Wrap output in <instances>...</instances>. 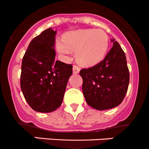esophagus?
<instances>
[{"label":"esophagus","instance_id":"obj_1","mask_svg":"<svg viewBox=\"0 0 149 149\" xmlns=\"http://www.w3.org/2000/svg\"><path fill=\"white\" fill-rule=\"evenodd\" d=\"M79 70H80V68L77 65L73 66V73L74 74H78L79 72Z\"/></svg>","mask_w":149,"mask_h":149}]
</instances>
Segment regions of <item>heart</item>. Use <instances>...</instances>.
I'll list each match as a JSON object with an SVG mask.
<instances>
[{"instance_id": "obj_1", "label": "heart", "mask_w": 149, "mask_h": 149, "mask_svg": "<svg viewBox=\"0 0 149 149\" xmlns=\"http://www.w3.org/2000/svg\"><path fill=\"white\" fill-rule=\"evenodd\" d=\"M109 47V37L101 29H79L67 33L63 40H57L56 48L64 56L76 51L78 61L84 65H93L105 56Z\"/></svg>"}]
</instances>
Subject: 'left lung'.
<instances>
[{"label": "left lung", "mask_w": 149, "mask_h": 149, "mask_svg": "<svg viewBox=\"0 0 149 149\" xmlns=\"http://www.w3.org/2000/svg\"><path fill=\"white\" fill-rule=\"evenodd\" d=\"M111 41L112 48L103 61L79 72L87 104L97 110L120 105L129 85L130 73L125 52L117 41Z\"/></svg>", "instance_id": "8db88e82"}]
</instances>
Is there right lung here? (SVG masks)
<instances>
[{
    "mask_svg": "<svg viewBox=\"0 0 149 149\" xmlns=\"http://www.w3.org/2000/svg\"><path fill=\"white\" fill-rule=\"evenodd\" d=\"M56 34L48 28L34 38L22 63V91L29 107L38 112H51L61 106L72 74V64L55 61Z\"/></svg>",
    "mask_w": 149,
    "mask_h": 149,
    "instance_id": "right-lung-1",
    "label": "right lung"
}]
</instances>
